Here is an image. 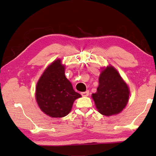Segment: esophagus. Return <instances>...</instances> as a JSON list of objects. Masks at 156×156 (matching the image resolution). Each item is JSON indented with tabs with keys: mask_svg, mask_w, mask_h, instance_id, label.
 I'll return each instance as SVG.
<instances>
[{
	"mask_svg": "<svg viewBox=\"0 0 156 156\" xmlns=\"http://www.w3.org/2000/svg\"><path fill=\"white\" fill-rule=\"evenodd\" d=\"M81 94L82 95L83 97H88L89 95V91H86V92H82L81 93Z\"/></svg>",
	"mask_w": 156,
	"mask_h": 156,
	"instance_id": "obj_1",
	"label": "esophagus"
}]
</instances>
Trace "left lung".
Returning a JSON list of instances; mask_svg holds the SVG:
<instances>
[{
    "mask_svg": "<svg viewBox=\"0 0 156 156\" xmlns=\"http://www.w3.org/2000/svg\"><path fill=\"white\" fill-rule=\"evenodd\" d=\"M97 91L92 94L99 112L111 116L121 112L126 106L129 90L115 68L109 66L99 76Z\"/></svg>",
    "mask_w": 156,
    "mask_h": 156,
    "instance_id": "obj_1",
    "label": "left lung"
}]
</instances>
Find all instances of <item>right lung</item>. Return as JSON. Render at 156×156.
Masks as SVG:
<instances>
[{"mask_svg": "<svg viewBox=\"0 0 156 156\" xmlns=\"http://www.w3.org/2000/svg\"><path fill=\"white\" fill-rule=\"evenodd\" d=\"M59 59L52 63L41 76L36 86L35 96L43 112L54 118L68 115L74 101L81 94L73 90L64 75V66Z\"/></svg>", "mask_w": 156, "mask_h": 156, "instance_id": "add662e5", "label": "right lung"}]
</instances>
